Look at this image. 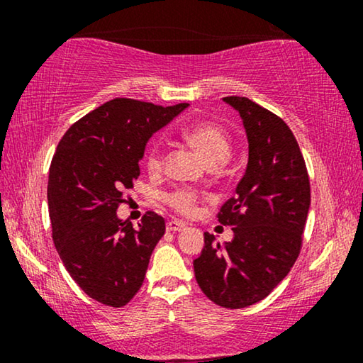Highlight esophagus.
Masks as SVG:
<instances>
[{"instance_id": "esophagus-1", "label": "esophagus", "mask_w": 363, "mask_h": 363, "mask_svg": "<svg viewBox=\"0 0 363 363\" xmlns=\"http://www.w3.org/2000/svg\"><path fill=\"white\" fill-rule=\"evenodd\" d=\"M185 228H186L185 223L177 221V220H172V221L167 223V231H172V233L182 231V230H185Z\"/></svg>"}]
</instances>
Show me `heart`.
<instances>
[{"mask_svg":"<svg viewBox=\"0 0 363 363\" xmlns=\"http://www.w3.org/2000/svg\"><path fill=\"white\" fill-rule=\"evenodd\" d=\"M182 135L188 145H191L196 152L201 153L210 167L220 165L230 157L231 153V138L226 128L216 122H195L186 125L182 130ZM147 168L152 173H157L163 167V152L160 142H153L148 147L145 155ZM198 195L193 190L182 188L168 195V203L173 210L182 215H191L196 208Z\"/></svg>","mask_w":363,"mask_h":363,"instance_id":"obj_1","label":"heart"}]
</instances>
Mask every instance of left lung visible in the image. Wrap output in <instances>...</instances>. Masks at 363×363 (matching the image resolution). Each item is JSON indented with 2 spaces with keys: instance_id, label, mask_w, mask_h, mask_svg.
Instances as JSON below:
<instances>
[{
  "instance_id": "1",
  "label": "left lung",
  "mask_w": 363,
  "mask_h": 363,
  "mask_svg": "<svg viewBox=\"0 0 363 363\" xmlns=\"http://www.w3.org/2000/svg\"><path fill=\"white\" fill-rule=\"evenodd\" d=\"M240 113L247 137V165L235 198L221 206V225L233 226L230 242L205 233L193 261L198 286L226 309H242L269 296L299 256L311 185L294 133L274 113L246 97H225Z\"/></svg>"
}]
</instances>
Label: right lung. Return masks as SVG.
Here are the masks:
<instances>
[{"mask_svg":"<svg viewBox=\"0 0 363 363\" xmlns=\"http://www.w3.org/2000/svg\"><path fill=\"white\" fill-rule=\"evenodd\" d=\"M186 107L113 99L74 123L56 148L48 180L54 246L72 279L101 304L122 307L137 294L165 235L157 213L133 228L117 208L140 175L147 142Z\"/></svg>","mask_w":363,"mask_h":363,"instance_id":"1","label":"right lung"}]
</instances>
